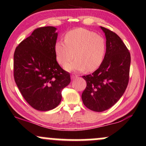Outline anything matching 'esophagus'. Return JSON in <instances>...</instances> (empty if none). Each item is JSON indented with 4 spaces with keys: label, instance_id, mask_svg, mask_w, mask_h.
<instances>
[{
    "label": "esophagus",
    "instance_id": "1",
    "mask_svg": "<svg viewBox=\"0 0 146 146\" xmlns=\"http://www.w3.org/2000/svg\"><path fill=\"white\" fill-rule=\"evenodd\" d=\"M77 77H78V75H76V74H72L71 76V78L72 79H74V78H77Z\"/></svg>",
    "mask_w": 146,
    "mask_h": 146
}]
</instances>
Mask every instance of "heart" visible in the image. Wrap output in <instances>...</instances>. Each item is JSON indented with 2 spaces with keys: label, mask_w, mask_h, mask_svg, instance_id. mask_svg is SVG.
Masks as SVG:
<instances>
[{
  "label": "heart",
  "mask_w": 146,
  "mask_h": 146,
  "mask_svg": "<svg viewBox=\"0 0 146 146\" xmlns=\"http://www.w3.org/2000/svg\"><path fill=\"white\" fill-rule=\"evenodd\" d=\"M106 49L104 38L84 28L68 32L64 42L57 41L55 44L56 59L62 66H66L74 57L76 58L66 66L70 71L93 72L98 69L104 62Z\"/></svg>",
  "instance_id": "b5f03b06"
}]
</instances>
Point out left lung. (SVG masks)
Wrapping results in <instances>:
<instances>
[{"mask_svg": "<svg viewBox=\"0 0 146 146\" xmlns=\"http://www.w3.org/2000/svg\"><path fill=\"white\" fill-rule=\"evenodd\" d=\"M106 38L104 62L91 74L83 76L87 87L82 93L84 105L91 110L103 111L112 107L125 93L129 80L131 55L121 38L101 26Z\"/></svg>", "mask_w": 146, "mask_h": 146, "instance_id": "obj_1", "label": "left lung"}]
</instances>
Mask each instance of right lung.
I'll return each mask as SVG.
<instances>
[{
	"label": "right lung",
	"mask_w": 146,
	"mask_h": 146,
	"mask_svg": "<svg viewBox=\"0 0 146 146\" xmlns=\"http://www.w3.org/2000/svg\"><path fill=\"white\" fill-rule=\"evenodd\" d=\"M53 26L35 30L14 53L13 75L25 100L33 108L51 110L62 100V91L70 82L69 72L56 60L57 33Z\"/></svg>",
	"instance_id": "1"
}]
</instances>
